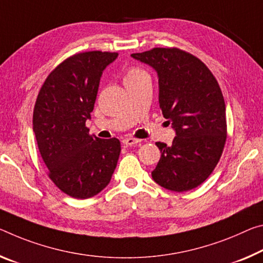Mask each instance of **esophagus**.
<instances>
[{
	"label": "esophagus",
	"mask_w": 263,
	"mask_h": 263,
	"mask_svg": "<svg viewBox=\"0 0 263 263\" xmlns=\"http://www.w3.org/2000/svg\"><path fill=\"white\" fill-rule=\"evenodd\" d=\"M122 143L125 145V146H133V145L140 143V140L135 139V138H125L123 139Z\"/></svg>",
	"instance_id": "34e87169"
}]
</instances>
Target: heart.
<instances>
[{
    "label": "heart",
    "mask_w": 263,
    "mask_h": 263,
    "mask_svg": "<svg viewBox=\"0 0 263 263\" xmlns=\"http://www.w3.org/2000/svg\"><path fill=\"white\" fill-rule=\"evenodd\" d=\"M141 78H149L148 73L140 68H131L127 70L126 74H125L124 82L138 81V79H141Z\"/></svg>",
    "instance_id": "1"
}]
</instances>
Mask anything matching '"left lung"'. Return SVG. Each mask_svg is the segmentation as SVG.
Wrapping results in <instances>:
<instances>
[{
	"mask_svg": "<svg viewBox=\"0 0 263 263\" xmlns=\"http://www.w3.org/2000/svg\"><path fill=\"white\" fill-rule=\"evenodd\" d=\"M158 74L159 105L172 124V145L158 141L160 160L152 171L158 185L173 192L193 190L213 172L227 137L226 105L210 69L177 48L132 53Z\"/></svg>",
	"mask_w": 263,
	"mask_h": 263,
	"instance_id": "obj_1",
	"label": "left lung"
}]
</instances>
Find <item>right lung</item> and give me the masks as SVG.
Wrapping results in <instances>:
<instances>
[{
	"label": "right lung",
	"instance_id": "obj_1",
	"mask_svg": "<svg viewBox=\"0 0 263 263\" xmlns=\"http://www.w3.org/2000/svg\"><path fill=\"white\" fill-rule=\"evenodd\" d=\"M117 52L87 51L66 58L37 96L32 130L49 178L65 194L87 199L109 185L120 154L117 138L89 135L103 71Z\"/></svg>",
	"mask_w": 263,
	"mask_h": 263
}]
</instances>
